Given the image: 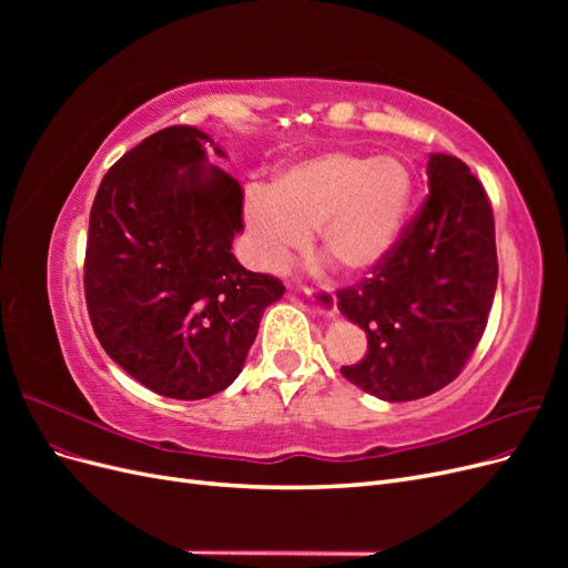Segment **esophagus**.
Segmentation results:
<instances>
[{
    "mask_svg": "<svg viewBox=\"0 0 568 568\" xmlns=\"http://www.w3.org/2000/svg\"><path fill=\"white\" fill-rule=\"evenodd\" d=\"M305 296L311 301L317 311L326 317L334 315V294L332 288H305Z\"/></svg>",
    "mask_w": 568,
    "mask_h": 568,
    "instance_id": "esophagus-1",
    "label": "esophagus"
}]
</instances>
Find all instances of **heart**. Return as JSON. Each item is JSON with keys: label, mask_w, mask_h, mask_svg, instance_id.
<instances>
[{"label": "heart", "mask_w": 568, "mask_h": 568, "mask_svg": "<svg viewBox=\"0 0 568 568\" xmlns=\"http://www.w3.org/2000/svg\"><path fill=\"white\" fill-rule=\"evenodd\" d=\"M415 199V178L398 156L324 151L277 175L270 192L251 189L244 222L257 265L282 267L311 244L348 274L379 267L398 244Z\"/></svg>", "instance_id": "obj_1"}]
</instances>
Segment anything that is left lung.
Here are the masks:
<instances>
[{
    "label": "left lung",
    "mask_w": 568,
    "mask_h": 568,
    "mask_svg": "<svg viewBox=\"0 0 568 568\" xmlns=\"http://www.w3.org/2000/svg\"><path fill=\"white\" fill-rule=\"evenodd\" d=\"M428 196L372 277L336 294L367 334V355L341 374L388 403L448 386L478 346L497 286L495 220L469 168L448 153L426 163Z\"/></svg>",
    "instance_id": "1"
}]
</instances>
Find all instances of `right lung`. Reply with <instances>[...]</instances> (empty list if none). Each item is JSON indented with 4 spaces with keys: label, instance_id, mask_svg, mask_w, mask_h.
Segmentation results:
<instances>
[{
    "label": "right lung",
    "instance_id": "add662e5",
    "mask_svg": "<svg viewBox=\"0 0 568 568\" xmlns=\"http://www.w3.org/2000/svg\"><path fill=\"white\" fill-rule=\"evenodd\" d=\"M205 132L173 125L128 151L99 184L84 298L111 359L149 390L201 400L244 369L280 280L232 253L242 186L209 163Z\"/></svg>",
    "mask_w": 568,
    "mask_h": 568
}]
</instances>
